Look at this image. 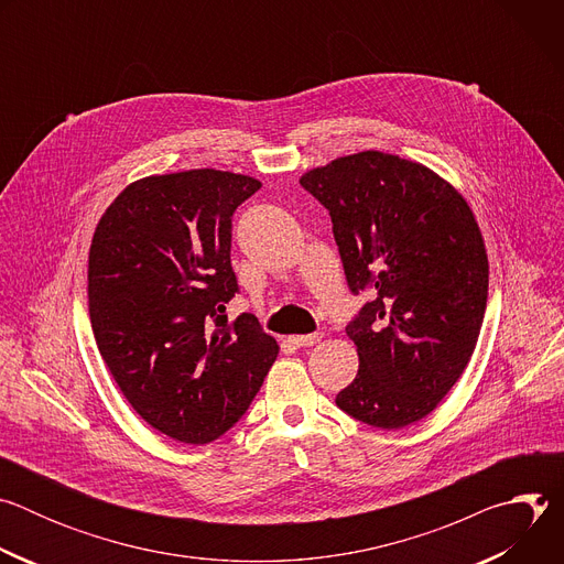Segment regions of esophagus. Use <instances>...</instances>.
Returning a JSON list of instances; mask_svg holds the SVG:
<instances>
[{"label":"esophagus","instance_id":"34e87169","mask_svg":"<svg viewBox=\"0 0 564 564\" xmlns=\"http://www.w3.org/2000/svg\"><path fill=\"white\" fill-rule=\"evenodd\" d=\"M321 337V333H312V335H294V337H290V344H294L296 348H305V346H314Z\"/></svg>","mask_w":564,"mask_h":564}]
</instances>
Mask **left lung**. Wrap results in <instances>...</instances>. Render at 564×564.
Instances as JSON below:
<instances>
[{
    "instance_id": "1",
    "label": "left lung",
    "mask_w": 564,
    "mask_h": 564,
    "mask_svg": "<svg viewBox=\"0 0 564 564\" xmlns=\"http://www.w3.org/2000/svg\"><path fill=\"white\" fill-rule=\"evenodd\" d=\"M330 212L352 294L359 372L337 406L375 429L424 420L462 377L489 294V259L468 203L429 167L361 151L299 181Z\"/></svg>"
}]
</instances>
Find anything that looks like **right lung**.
Segmentation results:
<instances>
[{"label": "right lung", "mask_w": 564, "mask_h": 564, "mask_svg": "<svg viewBox=\"0 0 564 564\" xmlns=\"http://www.w3.org/2000/svg\"><path fill=\"white\" fill-rule=\"evenodd\" d=\"M257 178L192 170L131 183L102 214L89 252L98 350L133 411L155 431L207 444L250 409L279 344L238 292L231 216Z\"/></svg>", "instance_id": "1"}]
</instances>
